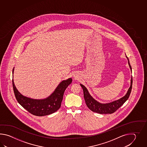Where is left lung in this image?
<instances>
[{
    "label": "left lung",
    "instance_id": "1",
    "mask_svg": "<svg viewBox=\"0 0 147 147\" xmlns=\"http://www.w3.org/2000/svg\"><path fill=\"white\" fill-rule=\"evenodd\" d=\"M126 58L128 59V64H129L130 70L132 72V68L129 63V60L127 56H126ZM80 84L83 89L85 102L89 109L92 111L93 112L98 113L100 114H108V113L111 114L115 113L117 110L127 100H128L132 89V77L131 76L130 86L128 89L127 94L120 99L115 100L113 101L108 102V103H100L97 100H95L94 98L91 96L90 94H89L86 87L83 84Z\"/></svg>",
    "mask_w": 147,
    "mask_h": 147
}]
</instances>
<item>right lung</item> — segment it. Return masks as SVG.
I'll list each match as a JSON object with an SVG mask.
<instances>
[{
  "label": "right lung",
  "instance_id": "right-lung-1",
  "mask_svg": "<svg viewBox=\"0 0 147 147\" xmlns=\"http://www.w3.org/2000/svg\"><path fill=\"white\" fill-rule=\"evenodd\" d=\"M13 67V75L14 71ZM72 82V78L61 81L49 96L41 99H35L23 96L17 90L13 79V87L15 96L18 103L34 116H44L55 113L59 109L64 92Z\"/></svg>",
  "mask_w": 147,
  "mask_h": 147
}]
</instances>
